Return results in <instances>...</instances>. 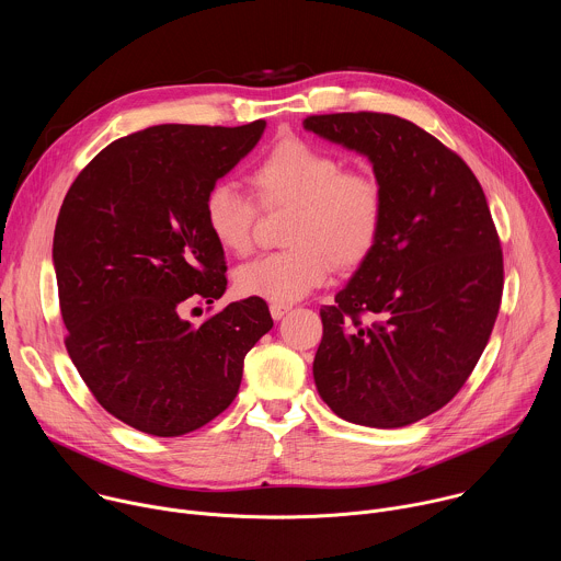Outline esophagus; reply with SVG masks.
Returning <instances> with one entry per match:
<instances>
[{
    "instance_id": "34e87169",
    "label": "esophagus",
    "mask_w": 561,
    "mask_h": 561,
    "mask_svg": "<svg viewBox=\"0 0 561 561\" xmlns=\"http://www.w3.org/2000/svg\"><path fill=\"white\" fill-rule=\"evenodd\" d=\"M288 310H290V306H286V304H271V317L275 321H279Z\"/></svg>"
}]
</instances>
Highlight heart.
<instances>
[{
  "mask_svg": "<svg viewBox=\"0 0 561 561\" xmlns=\"http://www.w3.org/2000/svg\"><path fill=\"white\" fill-rule=\"evenodd\" d=\"M255 192L264 207H293L286 229L290 249L242 264L236 290L273 304H293L323 286L332 262L341 268L360 264L375 249L383 227L381 184L301 138L279 140L253 169ZM205 225L229 253L244 255L253 244L257 209L231 180L214 182L205 196Z\"/></svg>",
  "mask_w": 561,
  "mask_h": 561,
  "instance_id": "1",
  "label": "heart"
}]
</instances>
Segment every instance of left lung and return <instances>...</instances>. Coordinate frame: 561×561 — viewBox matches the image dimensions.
Here are the masks:
<instances>
[{
  "label": "left lung",
  "mask_w": 561,
  "mask_h": 561,
  "mask_svg": "<svg viewBox=\"0 0 561 561\" xmlns=\"http://www.w3.org/2000/svg\"><path fill=\"white\" fill-rule=\"evenodd\" d=\"M304 129L365 156L386 203L375 249L321 308L317 392L347 423L412 425L458 394L500 310L484 192L458 153L405 118L343 112L308 116Z\"/></svg>",
  "instance_id": "obj_1"
}]
</instances>
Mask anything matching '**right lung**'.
Returning a JSON list of instances; mask_svg holds the SVG:
<instances>
[{"label":"right lung","instance_id":"add662e5","mask_svg":"<svg viewBox=\"0 0 561 561\" xmlns=\"http://www.w3.org/2000/svg\"><path fill=\"white\" fill-rule=\"evenodd\" d=\"M264 129L147 127L107 145L61 205L53 264L68 354L94 399L138 432L182 436L222 414L247 352L273 328L257 297L201 325L182 317L186 304L227 290L203 205Z\"/></svg>","mask_w":561,"mask_h":561}]
</instances>
